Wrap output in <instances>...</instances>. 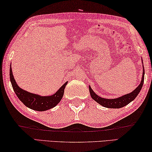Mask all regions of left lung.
<instances>
[{
	"mask_svg": "<svg viewBox=\"0 0 152 152\" xmlns=\"http://www.w3.org/2000/svg\"><path fill=\"white\" fill-rule=\"evenodd\" d=\"M144 75H145V70L144 67H143V72H142V80L140 85L134 89L133 91H132L131 93L127 94L126 95H123L121 97L114 98V99H108V98H101L96 94L94 91L92 90V89L91 88L90 86H89V92H90L91 97L95 100L96 102H97L98 104H100V105L104 107L107 108H121L127 105L131 102L132 101L135 99L136 97L137 96L138 94L142 89L143 83H144Z\"/></svg>",
	"mask_w": 152,
	"mask_h": 152,
	"instance_id": "8db88e82",
	"label": "left lung"
}]
</instances>
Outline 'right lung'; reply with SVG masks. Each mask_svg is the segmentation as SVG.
<instances>
[{
  "instance_id": "right-lung-1",
  "label": "right lung",
  "mask_w": 152,
  "mask_h": 152,
  "mask_svg": "<svg viewBox=\"0 0 152 152\" xmlns=\"http://www.w3.org/2000/svg\"><path fill=\"white\" fill-rule=\"evenodd\" d=\"M10 75L12 87L19 100L27 107L35 111H39V112L50 110L56 106L63 98L65 87L67 84V82H66L63 85H62L61 88L54 94L47 96H41L38 94L30 93L21 89L16 83L14 77L13 76L12 67H10Z\"/></svg>"
}]
</instances>
